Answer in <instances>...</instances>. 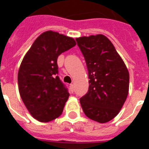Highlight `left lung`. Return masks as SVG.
<instances>
[{"mask_svg":"<svg viewBox=\"0 0 149 149\" xmlns=\"http://www.w3.org/2000/svg\"><path fill=\"white\" fill-rule=\"evenodd\" d=\"M76 45L75 40L48 31L36 39L18 71L19 93L33 117L49 122L62 114L68 88L58 77L57 58Z\"/></svg>","mask_w":149,"mask_h":149,"instance_id":"8db88e82","label":"left lung"}]
</instances>
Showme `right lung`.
Listing matches in <instances>:
<instances>
[{"label": "right lung", "mask_w": 149, "mask_h": 149, "mask_svg": "<svg viewBox=\"0 0 149 149\" xmlns=\"http://www.w3.org/2000/svg\"><path fill=\"white\" fill-rule=\"evenodd\" d=\"M86 62L88 90L80 99L84 114L93 120L106 123L121 109L128 94L129 74L111 41L103 35L77 39Z\"/></svg>", "instance_id": "add662e5"}]
</instances>
